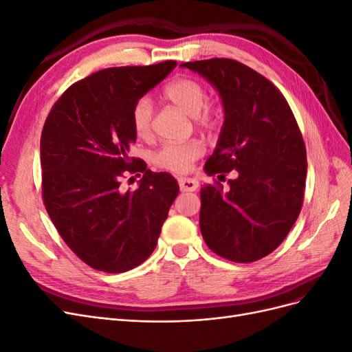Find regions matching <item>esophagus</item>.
<instances>
[{
    "mask_svg": "<svg viewBox=\"0 0 352 352\" xmlns=\"http://www.w3.org/2000/svg\"><path fill=\"white\" fill-rule=\"evenodd\" d=\"M180 190H184V192H192L198 188V180L195 179H190V177H179L177 179Z\"/></svg>",
    "mask_w": 352,
    "mask_h": 352,
    "instance_id": "obj_1",
    "label": "esophagus"
}]
</instances>
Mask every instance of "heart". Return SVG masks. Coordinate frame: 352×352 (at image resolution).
<instances>
[{
    "instance_id": "1",
    "label": "heart",
    "mask_w": 352,
    "mask_h": 352,
    "mask_svg": "<svg viewBox=\"0 0 352 352\" xmlns=\"http://www.w3.org/2000/svg\"><path fill=\"white\" fill-rule=\"evenodd\" d=\"M164 97L184 113L192 116L194 123L202 131L219 129L225 117L223 105L208 101V89L194 78H179L164 88ZM132 127L140 138H150L153 133L154 107L148 97L136 100L131 111ZM202 154V144L198 140L186 142H166L153 155L157 167L175 173H186L195 160Z\"/></svg>"
}]
</instances>
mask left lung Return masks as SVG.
Wrapping results in <instances>:
<instances>
[{"label":"left lung","mask_w":352,"mask_h":352,"mask_svg":"<svg viewBox=\"0 0 352 352\" xmlns=\"http://www.w3.org/2000/svg\"><path fill=\"white\" fill-rule=\"evenodd\" d=\"M217 88L225 123L206 163L214 179L201 188L199 229L208 248L235 263H252L283 242L304 202L307 151L283 94L258 72L232 58L182 63Z\"/></svg>","instance_id":"8db88e82"}]
</instances>
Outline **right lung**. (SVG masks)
Returning a JSON list of instances; mask_svg holds the SVG:
<instances>
[{
	"instance_id": "obj_1",
	"label": "right lung",
	"mask_w": 352,
	"mask_h": 352,
	"mask_svg": "<svg viewBox=\"0 0 352 352\" xmlns=\"http://www.w3.org/2000/svg\"><path fill=\"white\" fill-rule=\"evenodd\" d=\"M176 65L95 72L61 94L42 127V201L63 241L95 270L123 273L150 257L179 194L172 175L129 157L135 101ZM127 173L144 176L140 188L123 193Z\"/></svg>"
}]
</instances>
